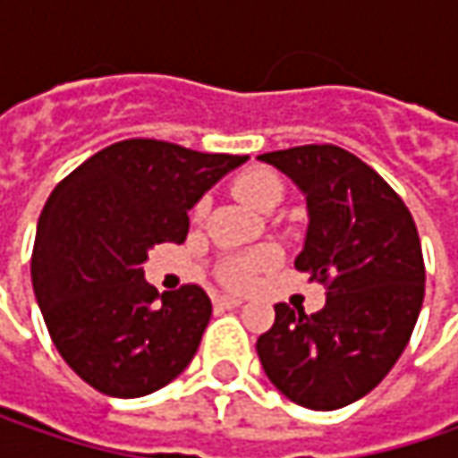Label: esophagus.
I'll return each mask as SVG.
<instances>
[{"label":"esophagus","mask_w":458,"mask_h":458,"mask_svg":"<svg viewBox=\"0 0 458 458\" xmlns=\"http://www.w3.org/2000/svg\"><path fill=\"white\" fill-rule=\"evenodd\" d=\"M214 303H216V308H221V310H224V308L242 306V298H234V295H219Z\"/></svg>","instance_id":"obj_1"}]
</instances>
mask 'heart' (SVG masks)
I'll list each match as a JSON object with an SVG mask.
<instances>
[{
    "label": "heart",
    "instance_id": "b5f03b06",
    "mask_svg": "<svg viewBox=\"0 0 458 458\" xmlns=\"http://www.w3.org/2000/svg\"><path fill=\"white\" fill-rule=\"evenodd\" d=\"M234 193L242 203L252 206L257 211H267L280 203L283 199V183L277 181V175L270 170H247L242 173L237 181H234ZM196 214H201V206L196 208ZM275 265V252L273 250H255L250 255H239L226 259L221 265V280L234 288V291H247L255 277L265 270H270Z\"/></svg>",
    "mask_w": 458,
    "mask_h": 458
}]
</instances>
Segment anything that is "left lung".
I'll return each instance as SVG.
<instances>
[{
	"instance_id": "obj_1",
	"label": "left lung",
	"mask_w": 458,
	"mask_h": 458,
	"mask_svg": "<svg viewBox=\"0 0 458 458\" xmlns=\"http://www.w3.org/2000/svg\"><path fill=\"white\" fill-rule=\"evenodd\" d=\"M306 199L308 229L295 267L326 285V306H275L257 339L265 375L283 395L336 411L375 390L400 360L423 306V252L395 191L336 145L265 152Z\"/></svg>"
}]
</instances>
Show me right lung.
<instances>
[{
	"label": "right lung",
	"mask_w": 458,
	"mask_h": 458,
	"mask_svg": "<svg viewBox=\"0 0 458 458\" xmlns=\"http://www.w3.org/2000/svg\"><path fill=\"white\" fill-rule=\"evenodd\" d=\"M247 155H208L124 140L63 178L45 203L32 291L68 367L109 397H142L191 364L211 318L199 285L163 293L145 280L155 244H181L188 211Z\"/></svg>",
	"instance_id": "obj_1"
}]
</instances>
